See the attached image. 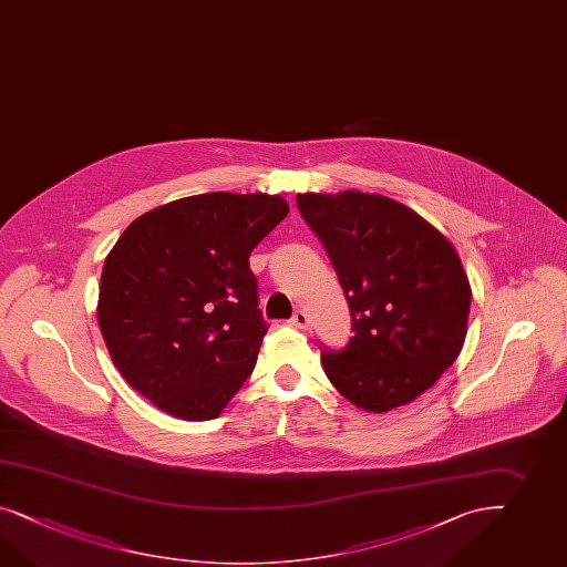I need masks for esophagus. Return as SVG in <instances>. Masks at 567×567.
<instances>
[{
  "label": "esophagus",
  "instance_id": "1",
  "mask_svg": "<svg viewBox=\"0 0 567 567\" xmlns=\"http://www.w3.org/2000/svg\"><path fill=\"white\" fill-rule=\"evenodd\" d=\"M291 323L295 328H299V330H307V326H309V318H307L306 311H295L292 313Z\"/></svg>",
  "mask_w": 567,
  "mask_h": 567
}]
</instances>
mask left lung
<instances>
[{
  "mask_svg": "<svg viewBox=\"0 0 567 567\" xmlns=\"http://www.w3.org/2000/svg\"><path fill=\"white\" fill-rule=\"evenodd\" d=\"M351 307L354 337L326 351L328 380L357 409L388 413L442 378L464 344L471 282L456 247L380 194H297Z\"/></svg>",
  "mask_w": 567,
  "mask_h": 567,
  "instance_id": "obj_1",
  "label": "left lung"
}]
</instances>
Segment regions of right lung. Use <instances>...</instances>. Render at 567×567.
<instances>
[{"label": "right lung", "instance_id": "obj_1", "mask_svg": "<svg viewBox=\"0 0 567 567\" xmlns=\"http://www.w3.org/2000/svg\"><path fill=\"white\" fill-rule=\"evenodd\" d=\"M287 215L280 196L199 194L140 216L109 251L99 328L163 413L216 419L251 375L268 326L249 254Z\"/></svg>", "mask_w": 567, "mask_h": 567}]
</instances>
